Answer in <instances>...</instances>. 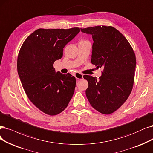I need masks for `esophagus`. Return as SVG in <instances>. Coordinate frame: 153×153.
<instances>
[{
    "label": "esophagus",
    "instance_id": "esophagus-1",
    "mask_svg": "<svg viewBox=\"0 0 153 153\" xmlns=\"http://www.w3.org/2000/svg\"><path fill=\"white\" fill-rule=\"evenodd\" d=\"M75 77L78 80H81V79H83V75L81 73H78V72L76 73L75 74Z\"/></svg>",
    "mask_w": 153,
    "mask_h": 153
}]
</instances>
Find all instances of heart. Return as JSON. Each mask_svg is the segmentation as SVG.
Listing matches in <instances>:
<instances>
[{"label": "heart", "instance_id": "heart-1", "mask_svg": "<svg viewBox=\"0 0 153 153\" xmlns=\"http://www.w3.org/2000/svg\"><path fill=\"white\" fill-rule=\"evenodd\" d=\"M81 42H83V41H81Z\"/></svg>", "mask_w": 153, "mask_h": 153}]
</instances>
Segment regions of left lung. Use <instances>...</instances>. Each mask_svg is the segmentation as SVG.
<instances>
[{"instance_id": "obj_1", "label": "left lung", "mask_w": 153, "mask_h": 153, "mask_svg": "<svg viewBox=\"0 0 153 153\" xmlns=\"http://www.w3.org/2000/svg\"><path fill=\"white\" fill-rule=\"evenodd\" d=\"M81 30L92 35V64L103 69L98 79L83 76L88 82L87 98L98 111L111 114L125 103L132 91L136 65L135 53L126 37L114 27L97 26Z\"/></svg>"}]
</instances>
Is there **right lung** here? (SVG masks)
<instances>
[{
  "label": "right lung",
  "mask_w": 153,
  "mask_h": 153,
  "mask_svg": "<svg viewBox=\"0 0 153 153\" xmlns=\"http://www.w3.org/2000/svg\"><path fill=\"white\" fill-rule=\"evenodd\" d=\"M79 31V27L40 28L28 36L20 48L17 68L22 86L31 103L47 115L63 111L74 93L75 77L56 73L53 63Z\"/></svg>",
  "instance_id": "right-lung-1"
}]
</instances>
